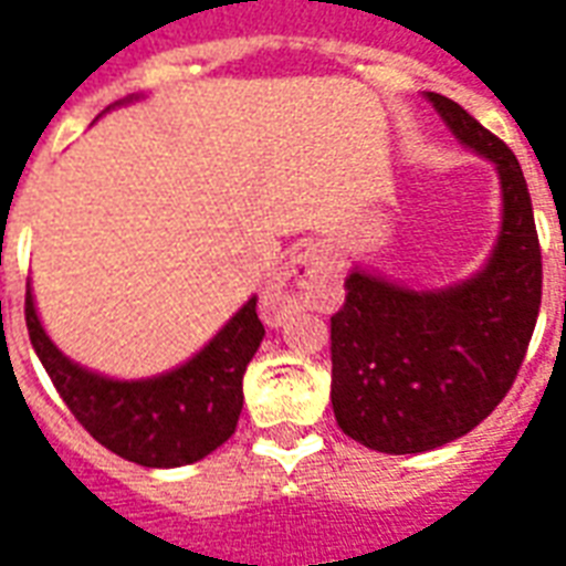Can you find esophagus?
I'll return each instance as SVG.
<instances>
[{
  "label": "esophagus",
  "mask_w": 566,
  "mask_h": 566,
  "mask_svg": "<svg viewBox=\"0 0 566 566\" xmlns=\"http://www.w3.org/2000/svg\"><path fill=\"white\" fill-rule=\"evenodd\" d=\"M331 279V260L315 245H306L294 251V258L284 266L260 294V318L270 327H282L284 321L303 308L315 296L318 284Z\"/></svg>",
  "instance_id": "obj_1"
}]
</instances>
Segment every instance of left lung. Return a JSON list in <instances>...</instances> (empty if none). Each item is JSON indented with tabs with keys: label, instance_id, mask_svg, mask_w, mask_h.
<instances>
[{
	"label": "left lung",
	"instance_id": "obj_1",
	"mask_svg": "<svg viewBox=\"0 0 566 566\" xmlns=\"http://www.w3.org/2000/svg\"><path fill=\"white\" fill-rule=\"evenodd\" d=\"M424 99L451 136L485 157L500 185V230L461 282L412 287L352 266L331 318V403L343 433L385 454L467 437L506 397L534 336L543 263L522 166L449 96Z\"/></svg>",
	"mask_w": 566,
	"mask_h": 566
}]
</instances>
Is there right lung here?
Returning a JSON list of instances; mask_svg holds the SVG:
<instances>
[{"label": "right lung", "mask_w": 566, "mask_h": 566, "mask_svg": "<svg viewBox=\"0 0 566 566\" xmlns=\"http://www.w3.org/2000/svg\"><path fill=\"white\" fill-rule=\"evenodd\" d=\"M136 99L139 93L115 105ZM27 331L63 403L84 430L120 458L154 470L202 461L233 437L245 400L242 376L266 336L258 318V296H248L185 364L145 379H115L81 367L56 348L39 318L32 287H27Z\"/></svg>", "instance_id": "right-lung-1"}]
</instances>
